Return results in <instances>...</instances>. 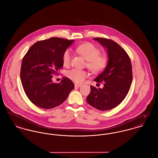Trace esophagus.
Here are the masks:
<instances>
[{
	"label": "esophagus",
	"instance_id": "esophagus-1",
	"mask_svg": "<svg viewBox=\"0 0 158 158\" xmlns=\"http://www.w3.org/2000/svg\"><path fill=\"white\" fill-rule=\"evenodd\" d=\"M82 86L81 85H78V84H75V87H80L81 86Z\"/></svg>",
	"mask_w": 158,
	"mask_h": 158
}]
</instances>
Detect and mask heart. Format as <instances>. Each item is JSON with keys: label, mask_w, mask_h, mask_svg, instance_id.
<instances>
[{"label": "heart", "mask_w": 158, "mask_h": 158, "mask_svg": "<svg viewBox=\"0 0 158 158\" xmlns=\"http://www.w3.org/2000/svg\"><path fill=\"white\" fill-rule=\"evenodd\" d=\"M76 51L82 56L87 61V67L94 73L102 71L107 65V58L106 56H100V49L90 43L81 44L75 48ZM72 54L70 50H66L63 56V64L66 66L71 63ZM67 77L77 83H81L88 76V73L85 71L77 69H72L67 72Z\"/></svg>", "instance_id": "b5f03b06"}]
</instances>
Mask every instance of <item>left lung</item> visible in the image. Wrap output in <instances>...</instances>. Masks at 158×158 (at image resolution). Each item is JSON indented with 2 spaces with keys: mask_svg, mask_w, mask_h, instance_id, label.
Returning <instances> with one entry per match:
<instances>
[{
  "mask_svg": "<svg viewBox=\"0 0 158 158\" xmlns=\"http://www.w3.org/2000/svg\"><path fill=\"white\" fill-rule=\"evenodd\" d=\"M106 49L107 64L103 72L94 80L102 82L104 87L90 86L87 102L100 110H108L118 106L127 96L132 82V68L126 51L112 40L94 38Z\"/></svg>",
  "mask_w": 158,
  "mask_h": 158,
  "instance_id": "obj_1",
  "label": "left lung"
}]
</instances>
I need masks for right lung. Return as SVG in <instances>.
<instances>
[{
  "instance_id": "obj_1",
  "label": "right lung",
  "mask_w": 158,
  "mask_h": 158,
  "mask_svg": "<svg viewBox=\"0 0 158 158\" xmlns=\"http://www.w3.org/2000/svg\"><path fill=\"white\" fill-rule=\"evenodd\" d=\"M74 42L52 37L34 43L22 60L20 80L29 100L45 109H52L66 100L74 88L72 81L63 77L60 83H54L52 74L63 66V56Z\"/></svg>"
}]
</instances>
